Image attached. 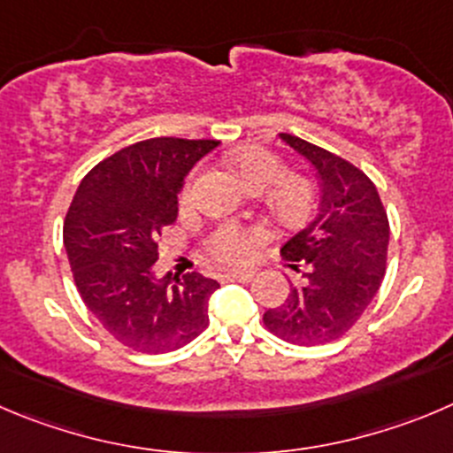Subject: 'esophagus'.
<instances>
[{
  "label": "esophagus",
  "instance_id": "34e87169",
  "mask_svg": "<svg viewBox=\"0 0 453 453\" xmlns=\"http://www.w3.org/2000/svg\"><path fill=\"white\" fill-rule=\"evenodd\" d=\"M226 278L235 280V282H251V280L256 278V271H251V269L231 271V273H226Z\"/></svg>",
  "mask_w": 453,
  "mask_h": 453
}]
</instances>
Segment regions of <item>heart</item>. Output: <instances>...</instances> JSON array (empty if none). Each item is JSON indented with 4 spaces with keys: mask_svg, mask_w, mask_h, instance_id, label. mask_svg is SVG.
<instances>
[{
    "mask_svg": "<svg viewBox=\"0 0 453 453\" xmlns=\"http://www.w3.org/2000/svg\"><path fill=\"white\" fill-rule=\"evenodd\" d=\"M234 166L251 191H265L271 215L284 226H300L311 218L318 202L316 180L304 173H284L282 159L262 146H247L234 155ZM197 175H191L182 191V202L193 197ZM260 229H244L240 224H219L204 240V253L213 262H240L251 256L262 240Z\"/></svg>",
    "mask_w": 453,
    "mask_h": 453,
    "instance_id": "b5f03b06",
    "label": "heart"
}]
</instances>
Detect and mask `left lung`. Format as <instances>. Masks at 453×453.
<instances>
[{
	"label": "left lung",
	"mask_w": 453,
	"mask_h": 453,
	"mask_svg": "<svg viewBox=\"0 0 453 453\" xmlns=\"http://www.w3.org/2000/svg\"><path fill=\"white\" fill-rule=\"evenodd\" d=\"M280 140L313 166L320 202L316 218L280 249L291 269H303V280L262 320L278 338L313 347L347 334L378 294L389 219L363 171L288 133H280Z\"/></svg>",
	"instance_id": "8db88e82"
}]
</instances>
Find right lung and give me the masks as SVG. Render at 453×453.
Listing matches in <instances>:
<instances>
[{
	"label": "right lung",
	"mask_w": 453,
	"mask_h": 453,
	"mask_svg": "<svg viewBox=\"0 0 453 453\" xmlns=\"http://www.w3.org/2000/svg\"><path fill=\"white\" fill-rule=\"evenodd\" d=\"M218 140L153 137L95 166L64 222L77 291L100 325L127 347L175 351L209 325L219 284L202 273L157 278V238L178 218L184 178Z\"/></svg>",
	"instance_id": "1"
}]
</instances>
